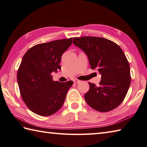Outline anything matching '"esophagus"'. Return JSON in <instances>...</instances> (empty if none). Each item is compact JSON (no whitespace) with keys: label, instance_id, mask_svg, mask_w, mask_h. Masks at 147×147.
<instances>
[{"label":"esophagus","instance_id":"1","mask_svg":"<svg viewBox=\"0 0 147 147\" xmlns=\"http://www.w3.org/2000/svg\"><path fill=\"white\" fill-rule=\"evenodd\" d=\"M73 82H74V83H80V80H78V79H74V80H73Z\"/></svg>","mask_w":147,"mask_h":147}]
</instances>
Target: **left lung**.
<instances>
[{"label":"left lung","mask_w":147,"mask_h":147,"mask_svg":"<svg viewBox=\"0 0 147 147\" xmlns=\"http://www.w3.org/2000/svg\"><path fill=\"white\" fill-rule=\"evenodd\" d=\"M73 44L87 54L91 69L101 74L99 86L88 83L84 97L87 104L100 112H108L124 99L131 84L129 62L119 45L103 37H74Z\"/></svg>","instance_id":"obj_1"}]
</instances>
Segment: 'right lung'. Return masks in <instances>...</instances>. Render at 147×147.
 Masks as SVG:
<instances>
[{
  "label": "right lung",
  "instance_id": "1",
  "mask_svg": "<svg viewBox=\"0 0 147 147\" xmlns=\"http://www.w3.org/2000/svg\"><path fill=\"white\" fill-rule=\"evenodd\" d=\"M73 38L41 43L30 48L24 55L17 73L22 98L30 110L41 116H50L64 104L73 81H53L51 73L59 65Z\"/></svg>",
  "mask_w": 147,
  "mask_h": 147
}]
</instances>
